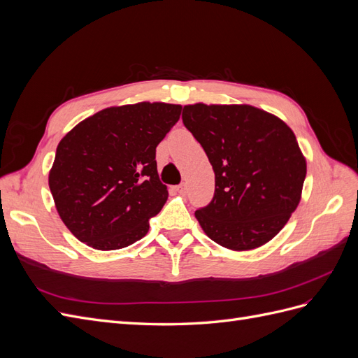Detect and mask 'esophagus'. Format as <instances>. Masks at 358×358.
<instances>
[{
  "label": "esophagus",
  "mask_w": 358,
  "mask_h": 358,
  "mask_svg": "<svg viewBox=\"0 0 358 358\" xmlns=\"http://www.w3.org/2000/svg\"><path fill=\"white\" fill-rule=\"evenodd\" d=\"M176 191H178L179 194H185V192H187V185H185V183H180V185H178V187H176Z\"/></svg>",
  "instance_id": "34e87169"
}]
</instances>
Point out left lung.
<instances>
[{"instance_id": "1", "label": "left lung", "mask_w": 358, "mask_h": 358, "mask_svg": "<svg viewBox=\"0 0 358 358\" xmlns=\"http://www.w3.org/2000/svg\"><path fill=\"white\" fill-rule=\"evenodd\" d=\"M182 121L215 171L213 199L196 210L203 231L233 251L272 241L297 209L306 178L292 129L249 104H188Z\"/></svg>"}]
</instances>
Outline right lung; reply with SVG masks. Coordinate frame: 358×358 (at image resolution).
<instances>
[{"label": "right lung", "mask_w": 358, "mask_h": 358, "mask_svg": "<svg viewBox=\"0 0 358 358\" xmlns=\"http://www.w3.org/2000/svg\"><path fill=\"white\" fill-rule=\"evenodd\" d=\"M180 104L107 107L62 137L49 188L62 222L100 251L133 245L167 201L155 161L158 143L175 125Z\"/></svg>", "instance_id": "right-lung-1"}]
</instances>
